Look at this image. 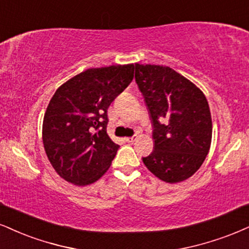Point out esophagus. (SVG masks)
Instances as JSON below:
<instances>
[{
    "label": "esophagus",
    "mask_w": 249,
    "mask_h": 249,
    "mask_svg": "<svg viewBox=\"0 0 249 249\" xmlns=\"http://www.w3.org/2000/svg\"><path fill=\"white\" fill-rule=\"evenodd\" d=\"M137 139V135H134V136H131V137H125V142H128V143H133L135 140Z\"/></svg>",
    "instance_id": "obj_1"
}]
</instances>
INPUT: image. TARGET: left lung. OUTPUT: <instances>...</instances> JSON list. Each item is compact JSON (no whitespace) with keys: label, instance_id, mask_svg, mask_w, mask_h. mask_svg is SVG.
<instances>
[{"label":"left lung","instance_id":"obj_1","mask_svg":"<svg viewBox=\"0 0 249 249\" xmlns=\"http://www.w3.org/2000/svg\"><path fill=\"white\" fill-rule=\"evenodd\" d=\"M135 79L149 109L155 140L144 165L165 182L188 179L210 149L213 121L207 98L170 67L135 63Z\"/></svg>","mask_w":249,"mask_h":249}]
</instances>
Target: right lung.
Masks as SVG:
<instances>
[{"mask_svg":"<svg viewBox=\"0 0 249 249\" xmlns=\"http://www.w3.org/2000/svg\"><path fill=\"white\" fill-rule=\"evenodd\" d=\"M134 78V64L85 70L57 89L42 124L52 166L76 186L100 179L120 146L107 135V109Z\"/></svg>","mask_w":249,"mask_h":249,"instance_id":"1","label":"right lung"}]
</instances>
